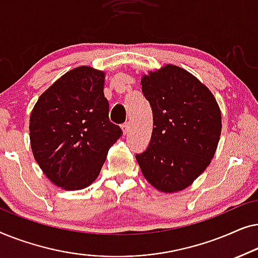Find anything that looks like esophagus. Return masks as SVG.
Returning <instances> with one entry per match:
<instances>
[{
	"label": "esophagus",
	"instance_id": "esophagus-1",
	"mask_svg": "<svg viewBox=\"0 0 258 258\" xmlns=\"http://www.w3.org/2000/svg\"><path fill=\"white\" fill-rule=\"evenodd\" d=\"M130 128H132V125H130V122H126L122 125V130H123V133H124V134H128L130 132Z\"/></svg>",
	"mask_w": 258,
	"mask_h": 258
}]
</instances>
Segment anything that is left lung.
<instances>
[{
	"label": "left lung",
	"instance_id": "obj_1",
	"mask_svg": "<svg viewBox=\"0 0 258 258\" xmlns=\"http://www.w3.org/2000/svg\"><path fill=\"white\" fill-rule=\"evenodd\" d=\"M153 110L154 128L148 149L136 155L144 178L165 194L188 188L216 153L222 115L214 94L201 81L174 64L141 77Z\"/></svg>",
	"mask_w": 258,
	"mask_h": 258
}]
</instances>
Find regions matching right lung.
<instances>
[{
  "instance_id": "add662e5",
  "label": "right lung",
  "mask_w": 258,
  "mask_h": 258,
  "mask_svg": "<svg viewBox=\"0 0 258 258\" xmlns=\"http://www.w3.org/2000/svg\"><path fill=\"white\" fill-rule=\"evenodd\" d=\"M104 82L103 70L77 67L42 93L31 110L33 155L58 188L73 191L89 186L122 136L121 128L109 121Z\"/></svg>"
}]
</instances>
